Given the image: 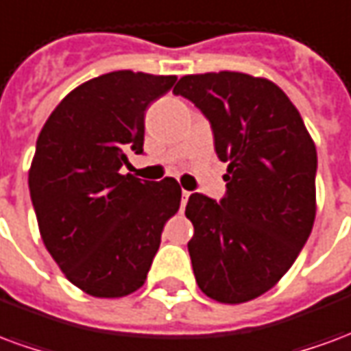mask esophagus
Here are the masks:
<instances>
[{"label":"esophagus","mask_w":351,"mask_h":351,"mask_svg":"<svg viewBox=\"0 0 351 351\" xmlns=\"http://www.w3.org/2000/svg\"><path fill=\"white\" fill-rule=\"evenodd\" d=\"M190 195H191L190 191H186V190L182 191V208H184V206H186V203H188V199H190Z\"/></svg>","instance_id":"obj_1"}]
</instances>
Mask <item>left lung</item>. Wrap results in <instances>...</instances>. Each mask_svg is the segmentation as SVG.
I'll use <instances>...</instances> for the list:
<instances>
[{"label": "left lung", "mask_w": 351, "mask_h": 351, "mask_svg": "<svg viewBox=\"0 0 351 351\" xmlns=\"http://www.w3.org/2000/svg\"><path fill=\"white\" fill-rule=\"evenodd\" d=\"M203 110L228 161V193H191L188 243L199 289L241 304L289 271L316 220V145L299 110L272 80L248 73L186 75L173 90Z\"/></svg>", "instance_id": "obj_1"}]
</instances>
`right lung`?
<instances>
[{
  "label": "right lung",
  "instance_id": "1",
  "mask_svg": "<svg viewBox=\"0 0 351 351\" xmlns=\"http://www.w3.org/2000/svg\"><path fill=\"white\" fill-rule=\"evenodd\" d=\"M175 75L112 71L65 95L37 137L27 184L39 233L65 278L84 293L118 299L137 291L180 208L175 178L122 175L143 152L145 112Z\"/></svg>",
  "mask_w": 351,
  "mask_h": 351
}]
</instances>
